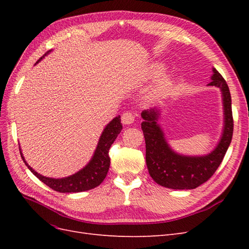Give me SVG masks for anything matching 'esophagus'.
Segmentation results:
<instances>
[{
  "mask_svg": "<svg viewBox=\"0 0 249 249\" xmlns=\"http://www.w3.org/2000/svg\"><path fill=\"white\" fill-rule=\"evenodd\" d=\"M134 119H135V115L132 112H129V111L124 112L122 116V122L124 124H132L134 123Z\"/></svg>",
  "mask_w": 249,
  "mask_h": 249,
  "instance_id": "34e87169",
  "label": "esophagus"
}]
</instances>
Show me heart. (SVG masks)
Instances as JSON below:
<instances>
[{
  "label": "heart",
  "instance_id": "b5f03b06",
  "mask_svg": "<svg viewBox=\"0 0 249 249\" xmlns=\"http://www.w3.org/2000/svg\"><path fill=\"white\" fill-rule=\"evenodd\" d=\"M160 71H161V67L156 66L154 71H153V73L158 74V73H160ZM169 87H170V80L167 79V78H164L159 83H158V85L155 89V94L156 95H162L167 91Z\"/></svg>",
  "mask_w": 249,
  "mask_h": 249
}]
</instances>
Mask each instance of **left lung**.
I'll use <instances>...</instances> for the list:
<instances>
[{"instance_id": "1", "label": "left lung", "mask_w": 249, "mask_h": 249, "mask_svg": "<svg viewBox=\"0 0 249 249\" xmlns=\"http://www.w3.org/2000/svg\"><path fill=\"white\" fill-rule=\"evenodd\" d=\"M212 82L210 86L219 87L222 92L224 125L222 136L214 150L205 156H185L171 149L164 137L161 126L158 124L160 110L156 108L144 110L141 124L145 139V160L149 176L157 184L170 189H194L212 177L221 164L231 144L233 120L231 99L227 82L213 67Z\"/></svg>"}]
</instances>
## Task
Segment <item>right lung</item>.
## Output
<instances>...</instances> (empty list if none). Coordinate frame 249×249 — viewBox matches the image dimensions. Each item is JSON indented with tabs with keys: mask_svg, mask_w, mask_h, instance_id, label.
Instances as JSON below:
<instances>
[{
	"mask_svg": "<svg viewBox=\"0 0 249 249\" xmlns=\"http://www.w3.org/2000/svg\"><path fill=\"white\" fill-rule=\"evenodd\" d=\"M51 51L47 52L37 63L40 60L47 56ZM123 130L122 120H120V116L113 118L111 122L105 127L95 152L91 158V160L86 165L84 168H82L78 172L74 173L72 176L62 178H47L39 175L38 172H36L30 165L26 162L24 156L21 154V150L19 148L20 156L22 161L25 162L26 166L31 170L33 175L38 178L42 183L52 188L53 190H55L60 193H72V192H82L87 191L90 189L101 185V183L105 179L107 176V172L110 167V157H109V149L112 145V143L115 141L116 137L120 131Z\"/></svg>",
	"mask_w": 249,
	"mask_h": 249,
	"instance_id": "1",
	"label": "right lung"
}]
</instances>
